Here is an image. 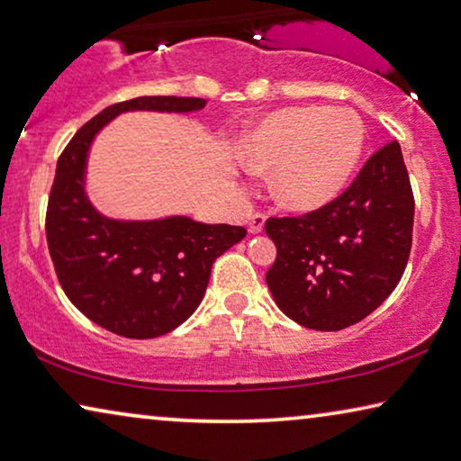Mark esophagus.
<instances>
[{
    "label": "esophagus",
    "mask_w": 461,
    "mask_h": 461,
    "mask_svg": "<svg viewBox=\"0 0 461 461\" xmlns=\"http://www.w3.org/2000/svg\"><path fill=\"white\" fill-rule=\"evenodd\" d=\"M265 228V215L263 212H254L249 219V231L250 233H260Z\"/></svg>",
    "instance_id": "esophagus-1"
}]
</instances>
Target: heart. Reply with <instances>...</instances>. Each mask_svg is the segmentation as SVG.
Masks as SVG:
<instances>
[{"label":"heart","mask_w":461,"mask_h":461,"mask_svg":"<svg viewBox=\"0 0 461 461\" xmlns=\"http://www.w3.org/2000/svg\"><path fill=\"white\" fill-rule=\"evenodd\" d=\"M364 142L366 128L354 109L285 107L246 132L240 157L250 174H273L271 192L279 207L311 212L348 186Z\"/></svg>","instance_id":"heart-1"}]
</instances>
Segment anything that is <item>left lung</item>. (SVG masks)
I'll use <instances>...</instances> for the list:
<instances>
[{
    "instance_id": "8db88e82",
    "label": "left lung",
    "mask_w": 461,
    "mask_h": 461,
    "mask_svg": "<svg viewBox=\"0 0 461 461\" xmlns=\"http://www.w3.org/2000/svg\"><path fill=\"white\" fill-rule=\"evenodd\" d=\"M414 194L400 142L364 163L346 192L302 217H271L277 258L267 285L281 312L317 331H339L379 308L408 265Z\"/></svg>"
}]
</instances>
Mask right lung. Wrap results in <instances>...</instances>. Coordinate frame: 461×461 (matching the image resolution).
Wrapping results in <instances>:
<instances>
[{"instance_id":"1","label":"right lung","mask_w":461,"mask_h":461,"mask_svg":"<svg viewBox=\"0 0 461 461\" xmlns=\"http://www.w3.org/2000/svg\"><path fill=\"white\" fill-rule=\"evenodd\" d=\"M204 105L196 97L115 103L74 134L58 161L45 221L55 273L86 319L122 338L150 339L180 327L201 304L215 258L246 230L184 215L149 221L101 215L86 196L88 150L120 113H190Z\"/></svg>"}]
</instances>
